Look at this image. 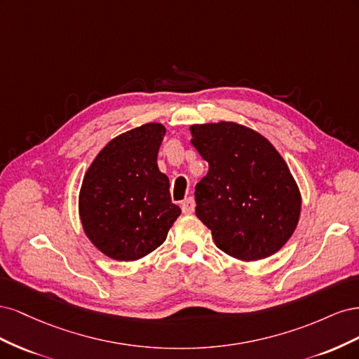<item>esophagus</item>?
Here are the masks:
<instances>
[{
  "label": "esophagus",
  "mask_w": 359,
  "mask_h": 359,
  "mask_svg": "<svg viewBox=\"0 0 359 359\" xmlns=\"http://www.w3.org/2000/svg\"><path fill=\"white\" fill-rule=\"evenodd\" d=\"M181 210L184 214H191L194 211V199L187 198L181 202Z\"/></svg>",
  "instance_id": "1"
}]
</instances>
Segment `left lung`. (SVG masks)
Instances as JSON below:
<instances>
[{
    "label": "left lung",
    "mask_w": 359,
    "mask_h": 359,
    "mask_svg": "<svg viewBox=\"0 0 359 359\" xmlns=\"http://www.w3.org/2000/svg\"><path fill=\"white\" fill-rule=\"evenodd\" d=\"M208 161L196 186V215L222 252L243 262L273 256L295 232L301 191L285 158L256 130L235 121L190 126Z\"/></svg>",
    "instance_id": "left-lung-1"
}]
</instances>
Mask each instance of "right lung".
I'll use <instances>...</instances> for the list:
<instances>
[{
	"label": "right lung",
	"instance_id": "obj_1",
	"mask_svg": "<svg viewBox=\"0 0 359 359\" xmlns=\"http://www.w3.org/2000/svg\"><path fill=\"white\" fill-rule=\"evenodd\" d=\"M166 127L148 123L111 139L86 169L79 190V219L103 255L133 262L165 243L180 217L169 178L157 166Z\"/></svg>",
	"mask_w": 359,
	"mask_h": 359
}]
</instances>
